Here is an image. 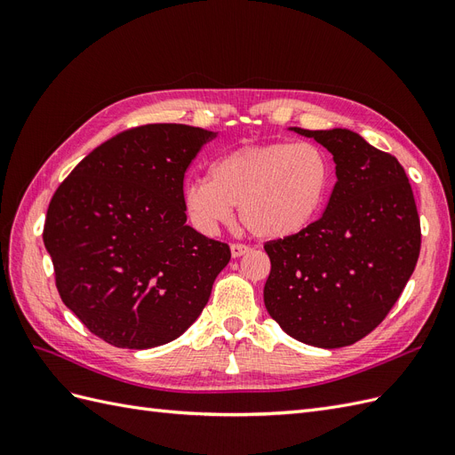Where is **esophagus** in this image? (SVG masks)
Returning a JSON list of instances; mask_svg holds the SVG:
<instances>
[{"label": "esophagus", "instance_id": "1", "mask_svg": "<svg viewBox=\"0 0 455 455\" xmlns=\"http://www.w3.org/2000/svg\"><path fill=\"white\" fill-rule=\"evenodd\" d=\"M252 249L251 246H246V244H239V243H235V244H231V256L233 258H241L243 254H246V252H251Z\"/></svg>", "mask_w": 455, "mask_h": 455}]
</instances>
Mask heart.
<instances>
[{"label": "heart", "mask_w": 455, "mask_h": 455, "mask_svg": "<svg viewBox=\"0 0 455 455\" xmlns=\"http://www.w3.org/2000/svg\"><path fill=\"white\" fill-rule=\"evenodd\" d=\"M332 182V161L321 146L249 144L218 157L209 180L188 182L182 203L189 222L206 235L229 224L233 206H239L241 222L254 237L283 241L321 216Z\"/></svg>", "instance_id": "1"}]
</instances>
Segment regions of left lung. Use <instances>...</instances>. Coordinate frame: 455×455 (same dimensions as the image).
<instances>
[{
	"instance_id": "1",
	"label": "left lung",
	"mask_w": 455,
	"mask_h": 455,
	"mask_svg": "<svg viewBox=\"0 0 455 455\" xmlns=\"http://www.w3.org/2000/svg\"><path fill=\"white\" fill-rule=\"evenodd\" d=\"M324 146L338 182L326 211L296 237L271 241L264 304L288 336L338 349L370 334L418 264L421 231L403 164L349 129L291 127Z\"/></svg>"
}]
</instances>
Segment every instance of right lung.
I'll list each match as a JSON object with an SVG mask.
<instances>
[{
    "label": "right lung",
    "mask_w": 455,
    "mask_h": 455,
    "mask_svg": "<svg viewBox=\"0 0 455 455\" xmlns=\"http://www.w3.org/2000/svg\"><path fill=\"white\" fill-rule=\"evenodd\" d=\"M218 132L161 123L81 161L49 203L44 243L64 306L121 349L164 346L197 321L229 246L186 224L184 174Z\"/></svg>",
    "instance_id": "1"
}]
</instances>
